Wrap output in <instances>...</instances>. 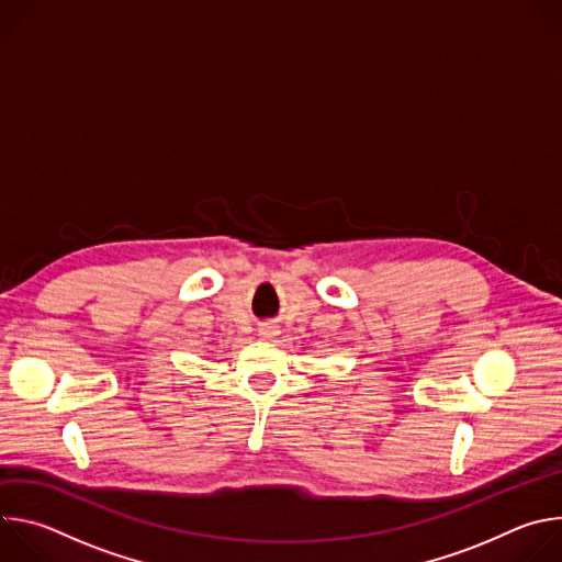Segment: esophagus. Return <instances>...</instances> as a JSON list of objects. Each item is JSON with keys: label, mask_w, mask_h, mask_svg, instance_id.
<instances>
[{"label": "esophagus", "mask_w": 562, "mask_h": 562, "mask_svg": "<svg viewBox=\"0 0 562 562\" xmlns=\"http://www.w3.org/2000/svg\"><path fill=\"white\" fill-rule=\"evenodd\" d=\"M260 336L262 338H273V336H278V329L273 325H262L260 327Z\"/></svg>", "instance_id": "obj_1"}]
</instances>
